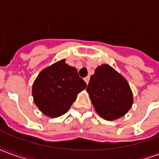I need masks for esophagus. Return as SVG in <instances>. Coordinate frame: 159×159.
I'll use <instances>...</instances> for the list:
<instances>
[{"label":"esophagus","mask_w":159,"mask_h":159,"mask_svg":"<svg viewBox=\"0 0 159 159\" xmlns=\"http://www.w3.org/2000/svg\"><path fill=\"white\" fill-rule=\"evenodd\" d=\"M89 79H90L89 76H87V77L84 78V81H85V83H86L87 84H89Z\"/></svg>","instance_id":"obj_1"}]
</instances>
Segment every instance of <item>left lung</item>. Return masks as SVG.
<instances>
[{
  "label": "left lung",
  "instance_id": "8db88e82",
  "mask_svg": "<svg viewBox=\"0 0 159 159\" xmlns=\"http://www.w3.org/2000/svg\"><path fill=\"white\" fill-rule=\"evenodd\" d=\"M87 92L97 113L108 121L123 117L133 105V93L129 83L107 64L95 69Z\"/></svg>",
  "mask_w": 159,
  "mask_h": 159
}]
</instances>
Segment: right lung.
Segmentation results:
<instances>
[{
	"instance_id": "add662e5",
	"label": "right lung",
	"mask_w": 159,
	"mask_h": 159,
	"mask_svg": "<svg viewBox=\"0 0 159 159\" xmlns=\"http://www.w3.org/2000/svg\"><path fill=\"white\" fill-rule=\"evenodd\" d=\"M86 87L77 70L61 59L38 74L33 83L32 96L44 115L58 117L67 112L77 94Z\"/></svg>"
}]
</instances>
